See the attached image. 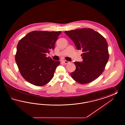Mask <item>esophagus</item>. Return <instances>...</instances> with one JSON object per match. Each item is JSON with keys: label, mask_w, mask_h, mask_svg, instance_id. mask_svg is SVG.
Masks as SVG:
<instances>
[{"label": "esophagus", "mask_w": 125, "mask_h": 125, "mask_svg": "<svg viewBox=\"0 0 125 125\" xmlns=\"http://www.w3.org/2000/svg\"><path fill=\"white\" fill-rule=\"evenodd\" d=\"M64 64H68L69 63V61H66V60H63V61H62Z\"/></svg>", "instance_id": "esophagus-1"}]
</instances>
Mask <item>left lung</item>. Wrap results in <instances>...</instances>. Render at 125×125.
<instances>
[{"label": "left lung", "instance_id": "8db88e82", "mask_svg": "<svg viewBox=\"0 0 125 125\" xmlns=\"http://www.w3.org/2000/svg\"><path fill=\"white\" fill-rule=\"evenodd\" d=\"M83 53L82 62H74L76 69L72 78L81 84L90 83L98 77L104 70L109 54L106 39L91 29L83 28L65 32Z\"/></svg>", "mask_w": 125, "mask_h": 125}]
</instances>
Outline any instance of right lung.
<instances>
[{
	"label": "right lung",
	"mask_w": 125,
	"mask_h": 125,
	"mask_svg": "<svg viewBox=\"0 0 125 125\" xmlns=\"http://www.w3.org/2000/svg\"><path fill=\"white\" fill-rule=\"evenodd\" d=\"M61 33L33 31L20 40L15 59L21 75L27 82L42 86L52 79L60 61L47 57L46 53L54 49Z\"/></svg>",
	"instance_id": "right-lung-1"
}]
</instances>
